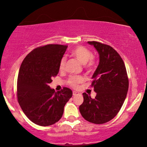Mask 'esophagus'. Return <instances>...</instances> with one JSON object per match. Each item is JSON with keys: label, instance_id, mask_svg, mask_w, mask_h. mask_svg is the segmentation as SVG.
<instances>
[{"label": "esophagus", "instance_id": "1", "mask_svg": "<svg viewBox=\"0 0 147 147\" xmlns=\"http://www.w3.org/2000/svg\"><path fill=\"white\" fill-rule=\"evenodd\" d=\"M78 94H80L79 92H76V91H73V96H77Z\"/></svg>", "mask_w": 147, "mask_h": 147}]
</instances>
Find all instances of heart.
<instances>
[{
	"mask_svg": "<svg viewBox=\"0 0 147 147\" xmlns=\"http://www.w3.org/2000/svg\"><path fill=\"white\" fill-rule=\"evenodd\" d=\"M71 55L76 58L82 64L85 65V67L88 70H91L94 65V61L93 57V54L87 48L83 46H78L74 48L71 51ZM65 58L63 57L60 60L59 62V69L62 71L65 67ZM84 81V78L82 76H71L68 80V83L72 87L76 88L78 84L82 83Z\"/></svg>",
	"mask_w": 147,
	"mask_h": 147,
	"instance_id": "heart-1",
	"label": "heart"
}]
</instances>
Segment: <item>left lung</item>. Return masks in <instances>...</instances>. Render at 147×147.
<instances>
[{"label":"left lung","instance_id":"8db88e82","mask_svg":"<svg viewBox=\"0 0 147 147\" xmlns=\"http://www.w3.org/2000/svg\"><path fill=\"white\" fill-rule=\"evenodd\" d=\"M99 55V64L92 76V86L96 93L92 98L83 93L84 102L79 110L87 121L106 123L120 111L128 90V80L124 61L116 50L97 41H88Z\"/></svg>","mask_w":147,"mask_h":147}]
</instances>
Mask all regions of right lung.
Masks as SVG:
<instances>
[{
	"label": "right lung",
	"instance_id": "obj_1",
	"mask_svg": "<svg viewBox=\"0 0 147 147\" xmlns=\"http://www.w3.org/2000/svg\"><path fill=\"white\" fill-rule=\"evenodd\" d=\"M67 46L50 44L30 52L22 62L17 80V98L21 109L37 125L50 126L61 119L72 91L55 92L49 86L59 71V62Z\"/></svg>",
	"mask_w": 147,
	"mask_h": 147
}]
</instances>
